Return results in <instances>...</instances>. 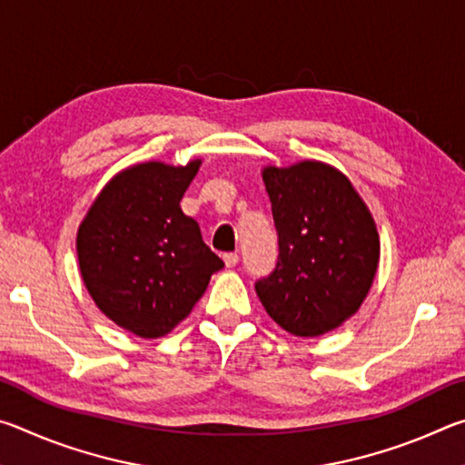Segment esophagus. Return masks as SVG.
Instances as JSON below:
<instances>
[{
  "label": "esophagus",
  "instance_id": "obj_1",
  "mask_svg": "<svg viewBox=\"0 0 465 465\" xmlns=\"http://www.w3.org/2000/svg\"><path fill=\"white\" fill-rule=\"evenodd\" d=\"M238 261H240L238 252H225V254H223V262H225L227 269H232V266L238 264Z\"/></svg>",
  "mask_w": 465,
  "mask_h": 465
}]
</instances>
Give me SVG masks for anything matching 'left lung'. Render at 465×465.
<instances>
[{
    "label": "left lung",
    "mask_w": 465,
    "mask_h": 465,
    "mask_svg": "<svg viewBox=\"0 0 465 465\" xmlns=\"http://www.w3.org/2000/svg\"><path fill=\"white\" fill-rule=\"evenodd\" d=\"M279 233V262L256 293L289 334L316 338L355 316L380 266L371 211L341 170L302 160L264 166Z\"/></svg>",
    "instance_id": "8db88e82"
}]
</instances>
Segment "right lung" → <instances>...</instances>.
I'll return each mask as SVG.
<instances>
[{
  "mask_svg": "<svg viewBox=\"0 0 465 465\" xmlns=\"http://www.w3.org/2000/svg\"><path fill=\"white\" fill-rule=\"evenodd\" d=\"M201 163H133L108 180L77 227L80 274L96 308L147 341L170 334L223 269L180 209Z\"/></svg>",
  "mask_w": 465,
  "mask_h": 465,
  "instance_id": "add662e5",
  "label": "right lung"
}]
</instances>
